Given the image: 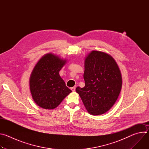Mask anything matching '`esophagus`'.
<instances>
[{"mask_svg": "<svg viewBox=\"0 0 149 149\" xmlns=\"http://www.w3.org/2000/svg\"><path fill=\"white\" fill-rule=\"evenodd\" d=\"M71 89V90H72V91H75V89H76V87H75H75H72Z\"/></svg>", "mask_w": 149, "mask_h": 149, "instance_id": "34e87169", "label": "esophagus"}]
</instances>
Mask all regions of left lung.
Instances as JSON below:
<instances>
[{"instance_id":"left-lung-1","label":"left lung","mask_w":149,"mask_h":149,"mask_svg":"<svg viewBox=\"0 0 149 149\" xmlns=\"http://www.w3.org/2000/svg\"><path fill=\"white\" fill-rule=\"evenodd\" d=\"M85 87L76 88L88 112L101 115L109 111L120 94L122 78L115 60L109 54L93 51L85 60Z\"/></svg>"}]
</instances>
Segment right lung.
<instances>
[{"label": "right lung", "instance_id": "1", "mask_svg": "<svg viewBox=\"0 0 149 149\" xmlns=\"http://www.w3.org/2000/svg\"><path fill=\"white\" fill-rule=\"evenodd\" d=\"M66 61L48 54L36 63L30 77V90L34 101L45 109H54L72 91L59 76Z\"/></svg>", "mask_w": 149, "mask_h": 149}]
</instances>
